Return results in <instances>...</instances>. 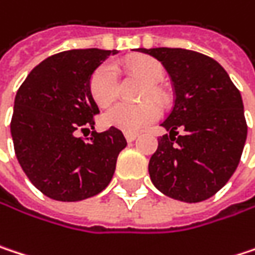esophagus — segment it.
I'll use <instances>...</instances> for the list:
<instances>
[{
    "mask_svg": "<svg viewBox=\"0 0 255 255\" xmlns=\"http://www.w3.org/2000/svg\"><path fill=\"white\" fill-rule=\"evenodd\" d=\"M124 135H126L127 141H134V140L138 137V134H137V132H126Z\"/></svg>",
    "mask_w": 255,
    "mask_h": 255,
    "instance_id": "34e87169",
    "label": "esophagus"
}]
</instances>
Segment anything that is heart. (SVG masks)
Wrapping results in <instances>:
<instances>
[{
	"label": "heart",
	"mask_w": 255,
	"mask_h": 255,
	"mask_svg": "<svg viewBox=\"0 0 255 255\" xmlns=\"http://www.w3.org/2000/svg\"><path fill=\"white\" fill-rule=\"evenodd\" d=\"M127 67L150 84L147 95H160L157 84L163 80L165 70L159 61L149 57H137L129 59ZM89 89L93 101L99 106H108L112 104L118 96L117 67L112 62H105L101 67H98L90 77ZM159 117L160 109L154 104H117L105 112L104 123L108 127L118 128L126 132H134L153 124L154 121H157Z\"/></svg>",
	"instance_id": "1"
}]
</instances>
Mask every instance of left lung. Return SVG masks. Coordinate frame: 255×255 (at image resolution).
Masks as SVG:
<instances>
[{
    "label": "left lung",
    "instance_id": "1",
    "mask_svg": "<svg viewBox=\"0 0 255 255\" xmlns=\"http://www.w3.org/2000/svg\"><path fill=\"white\" fill-rule=\"evenodd\" d=\"M160 61L174 86V108L162 123L149 174L165 196L198 203L235 172L247 140L243 98L218 61L181 48H138ZM186 132L177 134V128Z\"/></svg>",
    "mask_w": 255,
    "mask_h": 255
}]
</instances>
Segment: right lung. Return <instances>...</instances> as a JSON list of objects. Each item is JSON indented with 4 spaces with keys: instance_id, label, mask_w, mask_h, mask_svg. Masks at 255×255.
I'll use <instances>...</instances> for the list:
<instances>
[{
    "instance_id": "right-lung-1",
    "label": "right lung",
    "mask_w": 255,
    "mask_h": 255,
    "mask_svg": "<svg viewBox=\"0 0 255 255\" xmlns=\"http://www.w3.org/2000/svg\"><path fill=\"white\" fill-rule=\"evenodd\" d=\"M117 51L71 49L43 59L17 90L10 128L17 160L36 188L58 201H80L104 191L120 151L118 128H95L99 108L89 89L95 70Z\"/></svg>"
}]
</instances>
